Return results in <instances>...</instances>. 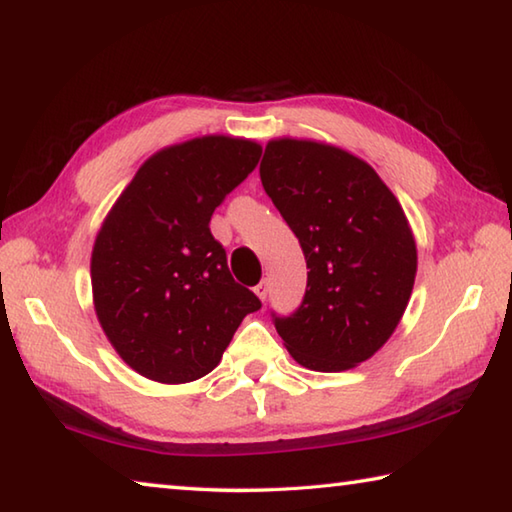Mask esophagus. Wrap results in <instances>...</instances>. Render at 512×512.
<instances>
[{
	"label": "esophagus",
	"instance_id": "34e87169",
	"mask_svg": "<svg viewBox=\"0 0 512 512\" xmlns=\"http://www.w3.org/2000/svg\"><path fill=\"white\" fill-rule=\"evenodd\" d=\"M255 295L259 297V300H266V297H268V282H259L257 286H255Z\"/></svg>",
	"mask_w": 512,
	"mask_h": 512
}]
</instances>
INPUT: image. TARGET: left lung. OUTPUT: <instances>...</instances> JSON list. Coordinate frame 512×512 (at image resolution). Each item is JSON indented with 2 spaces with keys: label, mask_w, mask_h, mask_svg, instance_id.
I'll use <instances>...</instances> for the list:
<instances>
[{
  "label": "left lung",
  "mask_w": 512,
  "mask_h": 512,
  "mask_svg": "<svg viewBox=\"0 0 512 512\" xmlns=\"http://www.w3.org/2000/svg\"><path fill=\"white\" fill-rule=\"evenodd\" d=\"M259 176L306 257V293L275 329L295 362L347 371L392 338L410 302L416 241L403 206L360 156L311 138H273Z\"/></svg>",
  "instance_id": "8db88e82"
}]
</instances>
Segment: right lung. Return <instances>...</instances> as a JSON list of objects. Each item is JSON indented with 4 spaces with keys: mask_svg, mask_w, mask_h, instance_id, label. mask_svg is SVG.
I'll return each mask as SVG.
<instances>
[{
    "mask_svg": "<svg viewBox=\"0 0 512 512\" xmlns=\"http://www.w3.org/2000/svg\"><path fill=\"white\" fill-rule=\"evenodd\" d=\"M262 145L208 134L152 154L120 192L91 250V293L107 340L136 374L163 385L219 365L262 302L228 271L210 217L255 170Z\"/></svg>",
    "mask_w": 512,
    "mask_h": 512,
    "instance_id": "right-lung-1",
    "label": "right lung"
}]
</instances>
